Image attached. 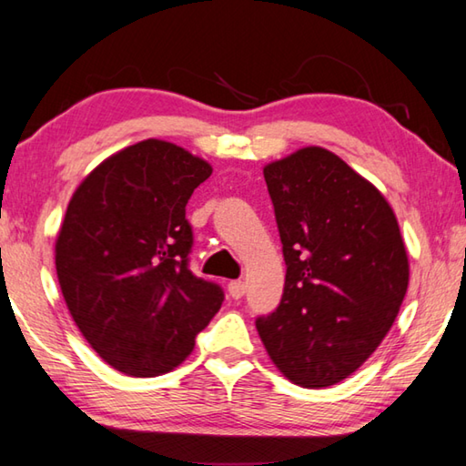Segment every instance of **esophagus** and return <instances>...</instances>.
Instances as JSON below:
<instances>
[{
	"instance_id": "1",
	"label": "esophagus",
	"mask_w": 466,
	"mask_h": 466,
	"mask_svg": "<svg viewBox=\"0 0 466 466\" xmlns=\"http://www.w3.org/2000/svg\"><path fill=\"white\" fill-rule=\"evenodd\" d=\"M244 291H247V286H244V281H230L228 283V294H230L234 299H240L244 296Z\"/></svg>"
}]
</instances>
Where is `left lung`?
<instances>
[{"label": "left lung", "mask_w": 466, "mask_h": 466, "mask_svg": "<svg viewBox=\"0 0 466 466\" xmlns=\"http://www.w3.org/2000/svg\"><path fill=\"white\" fill-rule=\"evenodd\" d=\"M286 258L278 310L257 319L279 372L304 389L345 380L397 319L409 258L389 201L325 147L263 168Z\"/></svg>", "instance_id": "left-lung-1"}]
</instances>
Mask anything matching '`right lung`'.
I'll list each match as a JSON object with an SVG mask.
<instances>
[{
  "label": "right lung",
  "instance_id": "obj_1",
  "mask_svg": "<svg viewBox=\"0 0 466 466\" xmlns=\"http://www.w3.org/2000/svg\"><path fill=\"white\" fill-rule=\"evenodd\" d=\"M211 167L185 147L144 139L100 162L67 205L55 240L63 299L92 350L136 378L191 356L224 291L188 271L185 208Z\"/></svg>",
  "mask_w": 466,
  "mask_h": 466
}]
</instances>
